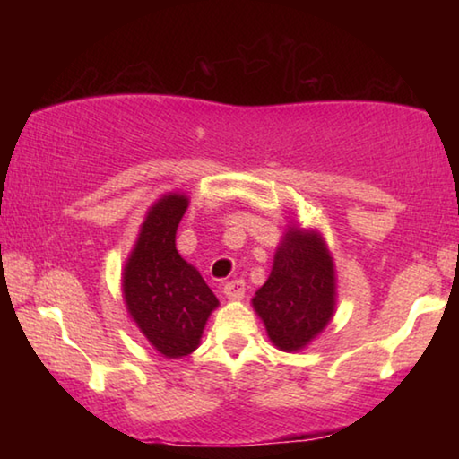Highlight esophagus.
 <instances>
[{
    "label": "esophagus",
    "mask_w": 459,
    "mask_h": 459,
    "mask_svg": "<svg viewBox=\"0 0 459 459\" xmlns=\"http://www.w3.org/2000/svg\"><path fill=\"white\" fill-rule=\"evenodd\" d=\"M224 295H227L229 299L232 301H238L245 298V281L243 279H235V281H229L224 285Z\"/></svg>",
    "instance_id": "obj_1"
}]
</instances>
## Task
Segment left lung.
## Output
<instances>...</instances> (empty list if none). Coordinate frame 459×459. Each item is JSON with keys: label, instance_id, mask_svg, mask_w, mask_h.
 Wrapping results in <instances>:
<instances>
[{"label": "left lung", "instance_id": "obj_1", "mask_svg": "<svg viewBox=\"0 0 459 459\" xmlns=\"http://www.w3.org/2000/svg\"><path fill=\"white\" fill-rule=\"evenodd\" d=\"M251 301L279 351L306 348L336 309V271L320 232L287 227L271 275Z\"/></svg>", "mask_w": 459, "mask_h": 459}]
</instances>
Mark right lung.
I'll list each match as a JSON object with an SVG mask.
<instances>
[{"label": "right lung", "mask_w": 459, "mask_h": 459, "mask_svg": "<svg viewBox=\"0 0 459 459\" xmlns=\"http://www.w3.org/2000/svg\"><path fill=\"white\" fill-rule=\"evenodd\" d=\"M188 208L169 192L147 211L134 251L123 267V299L137 328L166 359L196 351L219 299L196 267L176 248V230Z\"/></svg>", "instance_id": "obj_1"}]
</instances>
